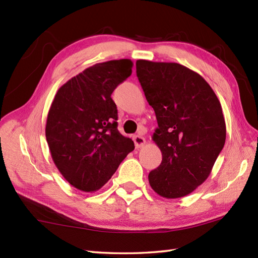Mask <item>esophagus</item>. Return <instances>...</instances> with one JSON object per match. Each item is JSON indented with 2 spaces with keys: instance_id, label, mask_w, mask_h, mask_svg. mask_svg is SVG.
Returning <instances> with one entry per match:
<instances>
[{
  "instance_id": "esophagus-1",
  "label": "esophagus",
  "mask_w": 258,
  "mask_h": 258,
  "mask_svg": "<svg viewBox=\"0 0 258 258\" xmlns=\"http://www.w3.org/2000/svg\"><path fill=\"white\" fill-rule=\"evenodd\" d=\"M133 141H134V143H135L136 149H140V147H142V146L145 144V139L143 138V136H141V135L133 136Z\"/></svg>"
}]
</instances>
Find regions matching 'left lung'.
<instances>
[{
  "instance_id": "8db88e82",
  "label": "left lung",
  "mask_w": 258,
  "mask_h": 258,
  "mask_svg": "<svg viewBox=\"0 0 258 258\" xmlns=\"http://www.w3.org/2000/svg\"><path fill=\"white\" fill-rule=\"evenodd\" d=\"M136 75L156 115L152 139L163 157L149 174L151 187L165 199L188 195L210 176L225 144L221 103L199 73L178 63L138 59Z\"/></svg>"
}]
</instances>
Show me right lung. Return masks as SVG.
<instances>
[{
	"mask_svg": "<svg viewBox=\"0 0 258 258\" xmlns=\"http://www.w3.org/2000/svg\"><path fill=\"white\" fill-rule=\"evenodd\" d=\"M128 58L97 63L59 87L47 114L51 156L68 182L86 193L105 185L134 150L117 130L112 93L132 74Z\"/></svg>",
	"mask_w": 258,
	"mask_h": 258,
	"instance_id": "add662e5",
	"label": "right lung"
}]
</instances>
